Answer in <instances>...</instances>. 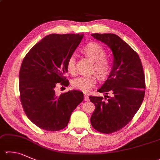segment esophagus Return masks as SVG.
Wrapping results in <instances>:
<instances>
[{
    "mask_svg": "<svg viewBox=\"0 0 160 160\" xmlns=\"http://www.w3.org/2000/svg\"><path fill=\"white\" fill-rule=\"evenodd\" d=\"M84 98H85V101H89V97L88 94H84Z\"/></svg>",
    "mask_w": 160,
    "mask_h": 160,
    "instance_id": "esophagus-1",
    "label": "esophagus"
}]
</instances>
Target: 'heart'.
<instances>
[{"mask_svg": "<svg viewBox=\"0 0 160 160\" xmlns=\"http://www.w3.org/2000/svg\"><path fill=\"white\" fill-rule=\"evenodd\" d=\"M82 52L92 60L94 61V70L101 78H106L111 71V65L108 59H106V52L100 45L96 42L89 43L82 49ZM67 71L71 74L75 72V59L73 56L70 57L66 62ZM97 82V76L95 75L89 76H80L72 81V87L78 90L87 92L94 86Z\"/></svg>", "mask_w": 160, "mask_h": 160, "instance_id": "obj_1", "label": "heart"}]
</instances>
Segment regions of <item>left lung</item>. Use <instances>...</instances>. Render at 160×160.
<instances>
[{
    "label": "left lung",
    "instance_id": "8db88e82",
    "mask_svg": "<svg viewBox=\"0 0 160 160\" xmlns=\"http://www.w3.org/2000/svg\"><path fill=\"white\" fill-rule=\"evenodd\" d=\"M92 36L110 48L113 62L108 78L97 90L106 94V100L102 97H89L95 106L90 122L98 132L110 133L125 127L140 108L146 88L143 69L138 54L117 35Z\"/></svg>",
    "mask_w": 160,
    "mask_h": 160
}]
</instances>
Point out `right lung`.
Instances as JSON below:
<instances>
[{
    "mask_svg": "<svg viewBox=\"0 0 160 160\" xmlns=\"http://www.w3.org/2000/svg\"><path fill=\"white\" fill-rule=\"evenodd\" d=\"M83 38L82 34H50L26 55L19 75L20 100L28 118L39 128L54 132L67 126L71 113L84 99L73 89L55 94L57 83L68 87L66 62Z\"/></svg>",
    "mask_w": 160,
    "mask_h": 160,
    "instance_id": "add662e5",
    "label": "right lung"
}]
</instances>
